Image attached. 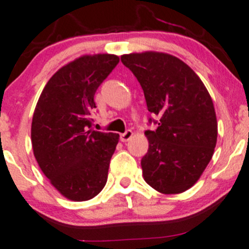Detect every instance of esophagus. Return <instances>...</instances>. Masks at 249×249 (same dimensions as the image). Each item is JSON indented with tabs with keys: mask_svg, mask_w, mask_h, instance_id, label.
<instances>
[{
	"mask_svg": "<svg viewBox=\"0 0 249 249\" xmlns=\"http://www.w3.org/2000/svg\"><path fill=\"white\" fill-rule=\"evenodd\" d=\"M132 135H133L132 131L127 130L126 132H124V133H122V135H120V141H122V142H127L131 137H132Z\"/></svg>",
	"mask_w": 249,
	"mask_h": 249,
	"instance_id": "1",
	"label": "esophagus"
}]
</instances>
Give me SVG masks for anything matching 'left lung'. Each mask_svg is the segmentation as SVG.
Wrapping results in <instances>:
<instances>
[{
	"instance_id": "1",
	"label": "left lung",
	"mask_w": 249,
	"mask_h": 249,
	"mask_svg": "<svg viewBox=\"0 0 249 249\" xmlns=\"http://www.w3.org/2000/svg\"><path fill=\"white\" fill-rule=\"evenodd\" d=\"M137 78L149 112L158 120L145 131L147 154L142 158L145 182L162 194L193 187L212 160L217 141L214 104L206 86L187 64L158 52L122 55Z\"/></svg>"
}]
</instances>
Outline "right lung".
Instances as JSON below:
<instances>
[{"label": "right lung", "instance_id": "right-lung-1", "mask_svg": "<svg viewBox=\"0 0 249 249\" xmlns=\"http://www.w3.org/2000/svg\"><path fill=\"white\" fill-rule=\"evenodd\" d=\"M119 58L84 55L61 67L46 84L32 122L36 162L52 185L72 201L97 196L107 181L118 133L92 130L94 94Z\"/></svg>", "mask_w": 249, "mask_h": 249}]
</instances>
